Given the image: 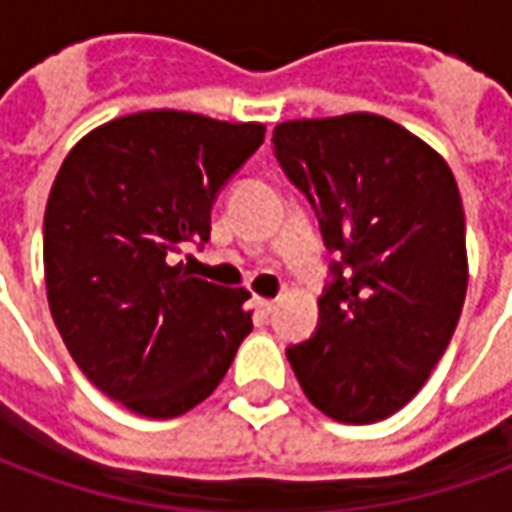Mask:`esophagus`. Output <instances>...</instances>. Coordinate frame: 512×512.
Returning <instances> with one entry per match:
<instances>
[{
  "label": "esophagus",
  "mask_w": 512,
  "mask_h": 512,
  "mask_svg": "<svg viewBox=\"0 0 512 512\" xmlns=\"http://www.w3.org/2000/svg\"><path fill=\"white\" fill-rule=\"evenodd\" d=\"M253 309H256V312H259L262 317L273 315V309H276V301H267V298H256V301H253Z\"/></svg>",
  "instance_id": "34e87169"
}]
</instances>
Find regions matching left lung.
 <instances>
[{
    "label": "left lung",
    "mask_w": 512,
    "mask_h": 512,
    "mask_svg": "<svg viewBox=\"0 0 512 512\" xmlns=\"http://www.w3.org/2000/svg\"><path fill=\"white\" fill-rule=\"evenodd\" d=\"M273 153L340 256L317 298L315 334L287 359L329 418L384 421L424 387L463 312L457 181L429 144L376 114L281 122Z\"/></svg>",
    "instance_id": "obj_1"
}]
</instances>
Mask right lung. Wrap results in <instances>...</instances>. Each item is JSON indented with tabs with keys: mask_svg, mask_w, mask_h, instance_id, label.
I'll list each match as a JSON object with an SVG mask.
<instances>
[{
	"mask_svg": "<svg viewBox=\"0 0 512 512\" xmlns=\"http://www.w3.org/2000/svg\"><path fill=\"white\" fill-rule=\"evenodd\" d=\"M262 142L259 122L142 111L91 130L52 183V320L88 382L136 415L197 407L253 329L248 292L172 262L186 242H209L214 200Z\"/></svg>",
	"mask_w": 512,
	"mask_h": 512,
	"instance_id": "obj_1",
	"label": "right lung"
}]
</instances>
